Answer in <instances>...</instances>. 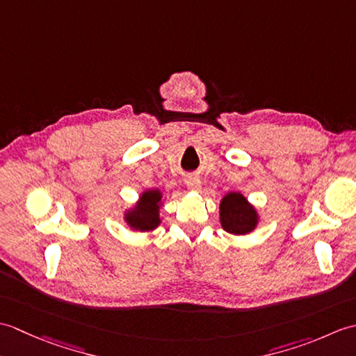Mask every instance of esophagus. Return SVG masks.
<instances>
[{"mask_svg":"<svg viewBox=\"0 0 356 356\" xmlns=\"http://www.w3.org/2000/svg\"><path fill=\"white\" fill-rule=\"evenodd\" d=\"M185 185L190 188V190H193V191L199 190V188H200V179L197 176H188L185 179Z\"/></svg>","mask_w":356,"mask_h":356,"instance_id":"esophagus-1","label":"esophagus"}]
</instances>
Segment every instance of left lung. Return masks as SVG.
Returning <instances> with one entry per match:
<instances>
[{
	"mask_svg": "<svg viewBox=\"0 0 356 356\" xmlns=\"http://www.w3.org/2000/svg\"><path fill=\"white\" fill-rule=\"evenodd\" d=\"M220 223L226 232L245 236L255 229L259 214L243 194L228 193L220 202Z\"/></svg>",
	"mask_w": 356,
	"mask_h": 356,
	"instance_id": "left-lung-1",
	"label": "left lung"
}]
</instances>
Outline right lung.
Segmentation results:
<instances>
[{
    "label": "right lung",
    "instance_id": "1",
    "mask_svg": "<svg viewBox=\"0 0 356 356\" xmlns=\"http://www.w3.org/2000/svg\"><path fill=\"white\" fill-rule=\"evenodd\" d=\"M162 205V193L159 190L143 191L136 203L134 208L128 209L125 213V222L134 231H153L161 225V211Z\"/></svg>",
    "mask_w": 356,
    "mask_h": 356
}]
</instances>
